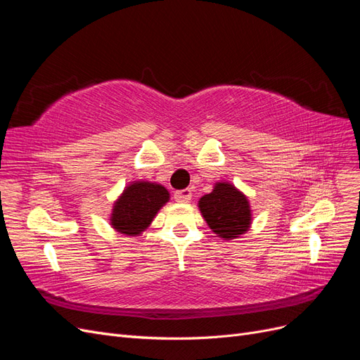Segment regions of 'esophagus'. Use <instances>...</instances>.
<instances>
[{
  "mask_svg": "<svg viewBox=\"0 0 360 360\" xmlns=\"http://www.w3.org/2000/svg\"><path fill=\"white\" fill-rule=\"evenodd\" d=\"M174 200L177 202H189L192 200V191L191 189H183V191H177L174 193Z\"/></svg>",
  "mask_w": 360,
  "mask_h": 360,
  "instance_id": "obj_1",
  "label": "esophagus"
}]
</instances>
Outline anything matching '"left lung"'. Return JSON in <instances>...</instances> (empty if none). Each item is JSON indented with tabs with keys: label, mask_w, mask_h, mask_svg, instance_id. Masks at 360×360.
<instances>
[{
	"label": "left lung",
	"mask_w": 360,
	"mask_h": 360,
	"mask_svg": "<svg viewBox=\"0 0 360 360\" xmlns=\"http://www.w3.org/2000/svg\"><path fill=\"white\" fill-rule=\"evenodd\" d=\"M198 207L210 230L224 240L240 237L252 224L248 197L228 181H216L213 191L200 198Z\"/></svg>",
	"instance_id": "8db88e82"
}]
</instances>
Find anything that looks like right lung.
<instances>
[{
  "label": "right lung",
  "mask_w": 360,
  "mask_h": 360,
  "mask_svg": "<svg viewBox=\"0 0 360 360\" xmlns=\"http://www.w3.org/2000/svg\"><path fill=\"white\" fill-rule=\"evenodd\" d=\"M168 201L169 192L162 184L144 180L132 181L114 202L110 225L124 236L143 234Z\"/></svg>",
  "instance_id": "right-lung-1"
}]
</instances>
